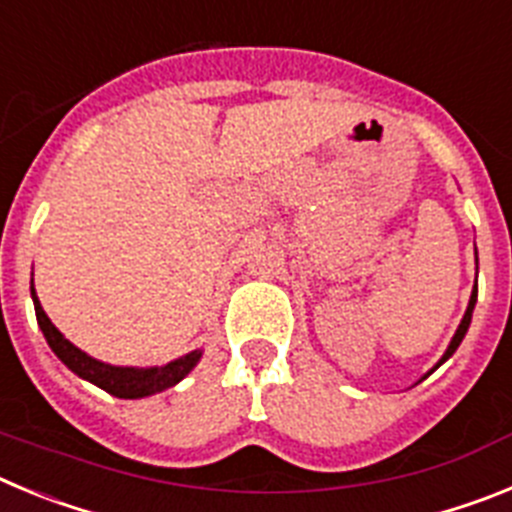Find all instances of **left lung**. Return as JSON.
<instances>
[{
  "mask_svg": "<svg viewBox=\"0 0 512 512\" xmlns=\"http://www.w3.org/2000/svg\"><path fill=\"white\" fill-rule=\"evenodd\" d=\"M474 305H477V282H474V289H472V297H469V307H467V312H464V318H461L459 328H456L454 338H451L449 348H446V354L441 356V361H438L436 366H441L443 361L449 359V356L454 354L456 348H459V343L464 341V336H467V330H469V323H472V310H474ZM436 366H433V369H436ZM433 369H431V372H433ZM431 372H428V374H431ZM428 374H425V377H428Z\"/></svg>",
  "mask_w": 512,
  "mask_h": 512,
  "instance_id": "obj_1",
  "label": "left lung"
}]
</instances>
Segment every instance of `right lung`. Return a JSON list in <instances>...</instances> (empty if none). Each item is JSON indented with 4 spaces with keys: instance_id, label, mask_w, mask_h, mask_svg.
I'll return each instance as SVG.
<instances>
[{
    "instance_id": "obj_1",
    "label": "right lung",
    "mask_w": 512,
    "mask_h": 512,
    "mask_svg": "<svg viewBox=\"0 0 512 512\" xmlns=\"http://www.w3.org/2000/svg\"><path fill=\"white\" fill-rule=\"evenodd\" d=\"M30 295H33L35 318H38L40 330H43L48 346L53 348V354H56L63 364L69 366L71 372L79 374L81 379L97 384L104 392L122 397V400H138V397H148L156 395V392L169 390V387L179 384L189 372H192L202 356V351H192V354L182 356V359L169 361L166 366H151V369L104 364V361H97L92 359V356L84 354V351L76 348L71 341H66V338L61 336V330L51 323V318H48L43 307H40L35 289H30Z\"/></svg>"
}]
</instances>
